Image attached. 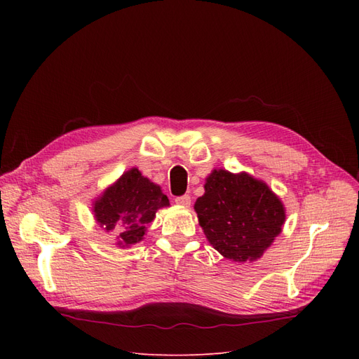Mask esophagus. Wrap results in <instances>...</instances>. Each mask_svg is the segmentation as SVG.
Listing matches in <instances>:
<instances>
[{
	"mask_svg": "<svg viewBox=\"0 0 359 359\" xmlns=\"http://www.w3.org/2000/svg\"><path fill=\"white\" fill-rule=\"evenodd\" d=\"M175 203L177 205H180V206H190V203H191V198L189 196V194H184V196H178V198H175Z\"/></svg>",
	"mask_w": 359,
	"mask_h": 359,
	"instance_id": "obj_1",
	"label": "esophagus"
}]
</instances>
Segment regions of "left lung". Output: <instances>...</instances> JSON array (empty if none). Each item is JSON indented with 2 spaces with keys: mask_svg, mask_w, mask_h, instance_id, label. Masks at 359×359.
<instances>
[{
  "mask_svg": "<svg viewBox=\"0 0 359 359\" xmlns=\"http://www.w3.org/2000/svg\"><path fill=\"white\" fill-rule=\"evenodd\" d=\"M210 244L226 259L253 262L285 224V206L266 184L245 172L214 169L194 203Z\"/></svg>",
  "mask_w": 359,
  "mask_h": 359,
  "instance_id": "left-lung-1",
  "label": "left lung"
}]
</instances>
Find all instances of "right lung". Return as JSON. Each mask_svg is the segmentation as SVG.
Listing matches in <instances>:
<instances>
[{"label":"right lung","instance_id":"right-lung-1","mask_svg":"<svg viewBox=\"0 0 359 359\" xmlns=\"http://www.w3.org/2000/svg\"><path fill=\"white\" fill-rule=\"evenodd\" d=\"M163 206H169V199L160 186L132 168L94 201L93 212L102 229L114 232L116 245L124 248L144 240L147 224Z\"/></svg>","mask_w":359,"mask_h":359}]
</instances>
